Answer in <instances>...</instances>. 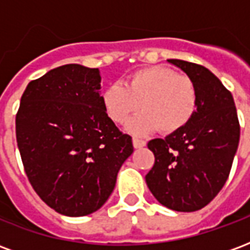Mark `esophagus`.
I'll return each instance as SVG.
<instances>
[{
	"label": "esophagus",
	"instance_id": "1",
	"mask_svg": "<svg viewBox=\"0 0 250 250\" xmlns=\"http://www.w3.org/2000/svg\"><path fill=\"white\" fill-rule=\"evenodd\" d=\"M132 145L135 148H142V147L146 146V141H143V139H138V138H134L132 139Z\"/></svg>",
	"mask_w": 250,
	"mask_h": 250
}]
</instances>
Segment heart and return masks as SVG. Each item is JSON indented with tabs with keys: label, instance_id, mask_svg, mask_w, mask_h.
<instances>
[{
	"label": "heart",
	"instance_id": "heart-1",
	"mask_svg": "<svg viewBox=\"0 0 250 250\" xmlns=\"http://www.w3.org/2000/svg\"><path fill=\"white\" fill-rule=\"evenodd\" d=\"M102 99L109 119L118 125H125L141 107L143 112L127 125L128 131L136 135L155 130L162 134L182 130L193 119L198 105L193 80L163 65L132 72L125 87L109 85L104 89Z\"/></svg>",
	"mask_w": 250,
	"mask_h": 250
}]
</instances>
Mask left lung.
<instances>
[{
  "label": "left lung",
  "instance_id": "1",
  "mask_svg": "<svg viewBox=\"0 0 250 250\" xmlns=\"http://www.w3.org/2000/svg\"><path fill=\"white\" fill-rule=\"evenodd\" d=\"M168 62L193 80L198 105L182 130L148 142L155 162L146 184L163 206L195 211L225 185L238 147L240 123L230 91L208 68L177 59Z\"/></svg>",
  "mask_w": 250,
  "mask_h": 250
}]
</instances>
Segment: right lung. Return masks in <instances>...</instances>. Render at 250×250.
Segmentation results:
<instances>
[{
  "instance_id": "right-lung-1",
  "label": "right lung",
  "mask_w": 250,
  "mask_h": 250,
  "mask_svg": "<svg viewBox=\"0 0 250 250\" xmlns=\"http://www.w3.org/2000/svg\"><path fill=\"white\" fill-rule=\"evenodd\" d=\"M98 68L66 64L28 84L16 115V136L32 188L69 217L100 209L134 147L109 119Z\"/></svg>"
}]
</instances>
